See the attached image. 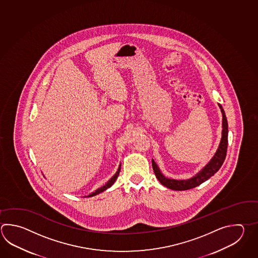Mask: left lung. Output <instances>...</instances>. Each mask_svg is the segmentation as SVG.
Masks as SVG:
<instances>
[{"label":"left lung","mask_w":258,"mask_h":258,"mask_svg":"<svg viewBox=\"0 0 258 258\" xmlns=\"http://www.w3.org/2000/svg\"><path fill=\"white\" fill-rule=\"evenodd\" d=\"M222 113V136H221V143L217 150L214 156L212 157L209 163L206 165L204 168L200 171V173L196 174L192 178L187 180H175V179L166 178L163 175L160 169L157 166L156 163L152 160L153 171L156 178L159 180L161 184L164 186L173 190H187L196 187L203 182L211 178L212 175L219 171L221 168L222 163L225 160L227 153V147H228V122H227L226 115L223 110L221 105L219 104Z\"/></svg>","instance_id":"obj_1"}]
</instances>
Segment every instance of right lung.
Instances as JSON below:
<instances>
[{
	"instance_id": "obj_1",
	"label": "right lung",
	"mask_w": 258,
	"mask_h": 258,
	"mask_svg": "<svg viewBox=\"0 0 258 258\" xmlns=\"http://www.w3.org/2000/svg\"><path fill=\"white\" fill-rule=\"evenodd\" d=\"M120 166L119 165V167L117 169V171H116V174H114L111 179L108 180V182L105 184V185H103V186H101L100 188H98L97 190H95V192H93L92 194H90L88 196V198L89 197H94V196H96V195L100 194L102 192H104L105 190L107 189V188H109L112 184L115 183V181H116V179L117 178V176H118V174H119V172H120Z\"/></svg>"
}]
</instances>
